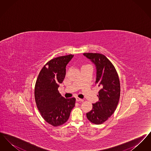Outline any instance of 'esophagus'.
<instances>
[{"label": "esophagus", "mask_w": 151, "mask_h": 151, "mask_svg": "<svg viewBox=\"0 0 151 151\" xmlns=\"http://www.w3.org/2000/svg\"><path fill=\"white\" fill-rule=\"evenodd\" d=\"M76 100L77 101H78V102H83V101H84V100H83V99H80V98H79V97H76Z\"/></svg>", "instance_id": "obj_1"}]
</instances>
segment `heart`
<instances>
[{"label": "heart", "instance_id": "1", "mask_svg": "<svg viewBox=\"0 0 151 151\" xmlns=\"http://www.w3.org/2000/svg\"><path fill=\"white\" fill-rule=\"evenodd\" d=\"M86 65H83V66H86Z\"/></svg>", "mask_w": 151, "mask_h": 151}]
</instances>
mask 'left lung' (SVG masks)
Returning a JSON list of instances; mask_svg holds the SVG:
<instances>
[{
    "label": "left lung",
    "mask_w": 151,
    "mask_h": 151,
    "mask_svg": "<svg viewBox=\"0 0 151 151\" xmlns=\"http://www.w3.org/2000/svg\"><path fill=\"white\" fill-rule=\"evenodd\" d=\"M96 68V84L101 88L99 101L93 104L92 110L86 113L88 119L96 124L107 121L116 110L120 97V82L114 66L104 55L84 53Z\"/></svg>",
    "instance_id": "1"
}]
</instances>
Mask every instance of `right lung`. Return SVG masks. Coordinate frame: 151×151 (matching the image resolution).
Masks as SVG:
<instances>
[{"label": "right lung", "mask_w": 151, "mask_h": 151, "mask_svg": "<svg viewBox=\"0 0 151 151\" xmlns=\"http://www.w3.org/2000/svg\"><path fill=\"white\" fill-rule=\"evenodd\" d=\"M73 55L54 58L40 72L36 81L35 97L37 108L46 122L57 127L67 121L75 105V98L65 99L58 89L65 75V67Z\"/></svg>", "instance_id": "add662e5"}]
</instances>
